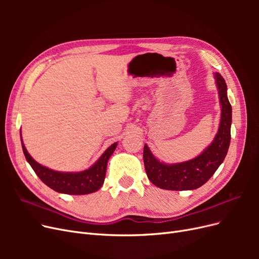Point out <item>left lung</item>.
<instances>
[{"label":"left lung","instance_id":"8db88e82","mask_svg":"<svg viewBox=\"0 0 259 259\" xmlns=\"http://www.w3.org/2000/svg\"><path fill=\"white\" fill-rule=\"evenodd\" d=\"M221 105V120L216 135L204 150L195 158L179 163H165L155 158L148 145L144 147V164L150 182L165 190H194L214 175L228 152L231 138L232 108L227 95L224 77L214 73Z\"/></svg>","mask_w":259,"mask_h":259}]
</instances>
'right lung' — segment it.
Here are the masks:
<instances>
[{"label":"right lung","instance_id":"obj_1","mask_svg":"<svg viewBox=\"0 0 259 259\" xmlns=\"http://www.w3.org/2000/svg\"><path fill=\"white\" fill-rule=\"evenodd\" d=\"M21 146L23 154H25L26 160L30 164V166L32 167L35 174L46 186H49L51 189L59 193L81 195L95 192L104 185L107 164L114 152L117 143H114L109 147L92 166L81 171H60L46 167L42 164L37 163L29 154L25 145H23L22 138Z\"/></svg>","mask_w":259,"mask_h":259}]
</instances>
